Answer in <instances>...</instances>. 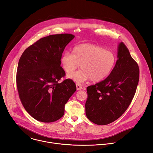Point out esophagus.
Returning <instances> with one entry per match:
<instances>
[{
    "label": "esophagus",
    "mask_w": 153,
    "mask_h": 153,
    "mask_svg": "<svg viewBox=\"0 0 153 153\" xmlns=\"http://www.w3.org/2000/svg\"><path fill=\"white\" fill-rule=\"evenodd\" d=\"M76 88H77V90H81V89H82V87L79 84H76Z\"/></svg>",
    "instance_id": "obj_1"
}]
</instances>
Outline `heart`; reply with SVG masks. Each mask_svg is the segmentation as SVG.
I'll use <instances>...</instances> for the list:
<instances>
[{"mask_svg": "<svg viewBox=\"0 0 153 153\" xmlns=\"http://www.w3.org/2000/svg\"><path fill=\"white\" fill-rule=\"evenodd\" d=\"M117 58L114 52L99 45L84 43L75 46L72 54L64 53L61 58L62 67L69 74L81 64L82 69L68 76L77 83L81 84L91 79L99 82L106 79L113 71Z\"/></svg>", "mask_w": 153, "mask_h": 153, "instance_id": "obj_1", "label": "heart"}]
</instances>
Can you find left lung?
Segmentation results:
<instances>
[{
    "label": "left lung",
    "instance_id": "obj_1",
    "mask_svg": "<svg viewBox=\"0 0 153 153\" xmlns=\"http://www.w3.org/2000/svg\"><path fill=\"white\" fill-rule=\"evenodd\" d=\"M117 58L115 68L105 79L87 87L85 115L99 125L113 122L125 113L138 84V65L123 42L118 45Z\"/></svg>",
    "mask_w": 153,
    "mask_h": 153
}]
</instances>
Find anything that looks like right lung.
Segmentation results:
<instances>
[{
	"label": "right lung",
	"instance_id": "add662e5",
	"mask_svg": "<svg viewBox=\"0 0 153 153\" xmlns=\"http://www.w3.org/2000/svg\"><path fill=\"white\" fill-rule=\"evenodd\" d=\"M74 38L72 34L42 38L24 51L19 59L16 82L19 97L28 113L38 121L50 123L61 118L64 106L76 91L61 66L62 54Z\"/></svg>",
	"mask_w": 153,
	"mask_h": 153
}]
</instances>
